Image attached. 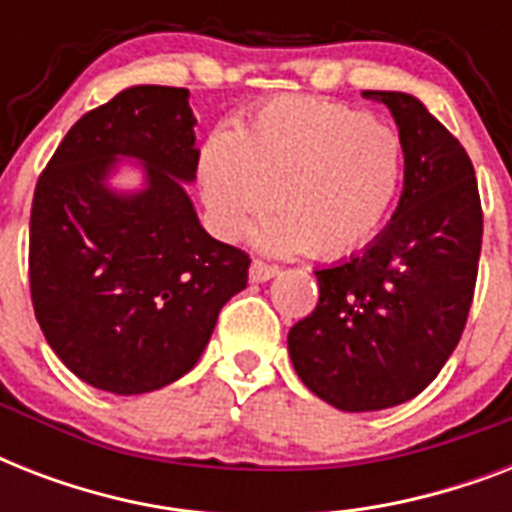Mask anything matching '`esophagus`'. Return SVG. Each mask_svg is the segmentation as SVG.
Wrapping results in <instances>:
<instances>
[{
  "label": "esophagus",
  "instance_id": "esophagus-1",
  "mask_svg": "<svg viewBox=\"0 0 512 512\" xmlns=\"http://www.w3.org/2000/svg\"><path fill=\"white\" fill-rule=\"evenodd\" d=\"M279 273V268L271 263H263V260H252V265H249V279L255 281V284H263V281L273 279Z\"/></svg>",
  "mask_w": 512,
  "mask_h": 512
}]
</instances>
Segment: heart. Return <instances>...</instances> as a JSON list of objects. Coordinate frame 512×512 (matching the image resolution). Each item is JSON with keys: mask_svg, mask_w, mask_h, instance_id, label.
<instances>
[{"mask_svg": "<svg viewBox=\"0 0 512 512\" xmlns=\"http://www.w3.org/2000/svg\"><path fill=\"white\" fill-rule=\"evenodd\" d=\"M404 175V146L388 124L319 98H276L215 130L199 154V188L217 236L257 233L268 252L342 257L380 233Z\"/></svg>", "mask_w": 512, "mask_h": 512, "instance_id": "b5f03b06", "label": "heart"}]
</instances>
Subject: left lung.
Segmentation results:
<instances>
[{
    "instance_id": "8db88e82",
    "label": "left lung",
    "mask_w": 512,
    "mask_h": 512,
    "mask_svg": "<svg viewBox=\"0 0 512 512\" xmlns=\"http://www.w3.org/2000/svg\"><path fill=\"white\" fill-rule=\"evenodd\" d=\"M396 119L404 191L358 255L316 271L319 305L289 329L305 388L342 412H377L436 380L468 321L484 215L460 140L406 92L366 90Z\"/></svg>"
}]
</instances>
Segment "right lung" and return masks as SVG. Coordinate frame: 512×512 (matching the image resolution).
Listing matches in <instances>:
<instances>
[{"label":"right lung","instance_id":"right-lung-1","mask_svg":"<svg viewBox=\"0 0 512 512\" xmlns=\"http://www.w3.org/2000/svg\"><path fill=\"white\" fill-rule=\"evenodd\" d=\"M188 90L138 84L68 130L31 207V303L55 356L98 390L151 393L191 372L249 255L212 239L183 183L199 148ZM119 158L140 192L107 185Z\"/></svg>","mask_w":512,"mask_h":512}]
</instances>
